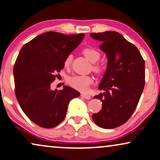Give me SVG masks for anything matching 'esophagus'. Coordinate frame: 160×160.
I'll use <instances>...</instances> for the list:
<instances>
[{"instance_id": "1", "label": "esophagus", "mask_w": 160, "mask_h": 160, "mask_svg": "<svg viewBox=\"0 0 160 160\" xmlns=\"http://www.w3.org/2000/svg\"><path fill=\"white\" fill-rule=\"evenodd\" d=\"M81 97L82 98H84V99H90L91 98V97L90 95L84 94V93H82V94H81Z\"/></svg>"}]
</instances>
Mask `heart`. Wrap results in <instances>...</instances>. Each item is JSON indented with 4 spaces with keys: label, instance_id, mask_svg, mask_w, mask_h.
I'll return each mask as SVG.
<instances>
[{
    "label": "heart",
    "instance_id": "obj_1",
    "mask_svg": "<svg viewBox=\"0 0 160 160\" xmlns=\"http://www.w3.org/2000/svg\"><path fill=\"white\" fill-rule=\"evenodd\" d=\"M82 54L90 62L93 63L92 69L97 73H100L102 71V67L99 63H96L99 60L101 54L97 49L93 48H86L82 51ZM72 61V55H68L66 57L64 62L65 67H69ZM93 82V77L90 75H75L69 78L68 83L72 88L76 89L80 92H88L90 88V86Z\"/></svg>",
    "mask_w": 160,
    "mask_h": 160
}]
</instances>
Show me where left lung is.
I'll return each instance as SVG.
<instances>
[{
  "instance_id": "left-lung-1",
  "label": "left lung",
  "mask_w": 160,
  "mask_h": 160,
  "mask_svg": "<svg viewBox=\"0 0 160 160\" xmlns=\"http://www.w3.org/2000/svg\"><path fill=\"white\" fill-rule=\"evenodd\" d=\"M102 42L107 55L108 68L99 86L104 93L95 96L102 108L92 115L96 124L113 129L126 123L137 108L145 86V61L138 49L116 31L92 33Z\"/></svg>"
}]
</instances>
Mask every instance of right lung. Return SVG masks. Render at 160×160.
<instances>
[{
	"label": "right lung",
	"mask_w": 160,
	"mask_h": 160,
	"mask_svg": "<svg viewBox=\"0 0 160 160\" xmlns=\"http://www.w3.org/2000/svg\"><path fill=\"white\" fill-rule=\"evenodd\" d=\"M85 37L50 31L23 45L14 66L15 95L30 120L43 128L58 125L67 114L69 102L80 93L71 87L52 91L50 85L64 67L66 57Z\"/></svg>",
	"instance_id": "obj_1"
}]
</instances>
